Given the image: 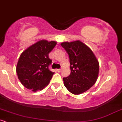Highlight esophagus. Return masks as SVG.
Segmentation results:
<instances>
[{
    "instance_id": "obj_1",
    "label": "esophagus",
    "mask_w": 122,
    "mask_h": 122,
    "mask_svg": "<svg viewBox=\"0 0 122 122\" xmlns=\"http://www.w3.org/2000/svg\"><path fill=\"white\" fill-rule=\"evenodd\" d=\"M56 71H57V72H61V69H56Z\"/></svg>"
}]
</instances>
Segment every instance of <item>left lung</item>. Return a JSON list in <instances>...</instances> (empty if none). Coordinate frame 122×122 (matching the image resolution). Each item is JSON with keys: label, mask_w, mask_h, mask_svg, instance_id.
<instances>
[{"label": "left lung", "mask_w": 122, "mask_h": 122, "mask_svg": "<svg viewBox=\"0 0 122 122\" xmlns=\"http://www.w3.org/2000/svg\"><path fill=\"white\" fill-rule=\"evenodd\" d=\"M61 45L69 55L71 73L64 77L66 88L74 95L86 92L97 81L99 65L93 52L80 41L64 42Z\"/></svg>", "instance_id": "left-lung-1"}]
</instances>
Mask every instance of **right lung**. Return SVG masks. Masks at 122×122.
<instances>
[{
  "label": "right lung",
  "mask_w": 122,
  "mask_h": 122,
  "mask_svg": "<svg viewBox=\"0 0 122 122\" xmlns=\"http://www.w3.org/2000/svg\"><path fill=\"white\" fill-rule=\"evenodd\" d=\"M56 41L41 40L22 52L17 64L16 72L22 84L34 92L48 85L55 73L49 70L52 60L49 53L56 45Z\"/></svg>",
  "instance_id": "1"
}]
</instances>
